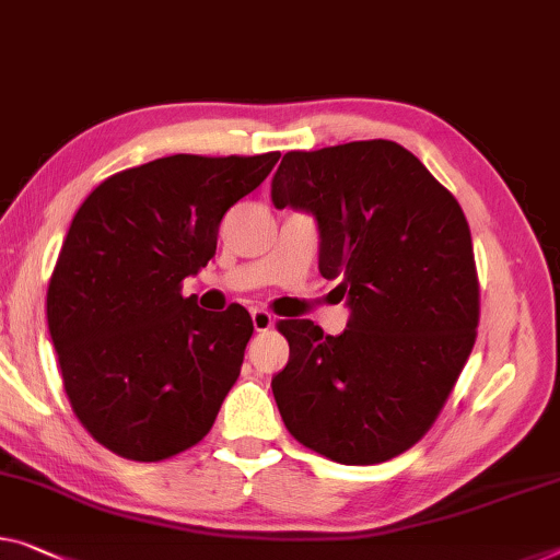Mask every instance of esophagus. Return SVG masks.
Here are the masks:
<instances>
[{"mask_svg": "<svg viewBox=\"0 0 560 560\" xmlns=\"http://www.w3.org/2000/svg\"><path fill=\"white\" fill-rule=\"evenodd\" d=\"M250 315H253V328H255L257 332H265V330L272 328L275 317H272V313H268V310H265V307H255Z\"/></svg>", "mask_w": 560, "mask_h": 560, "instance_id": "34e87169", "label": "esophagus"}]
</instances>
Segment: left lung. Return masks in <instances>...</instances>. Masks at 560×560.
<instances>
[{
	"instance_id": "8db88e82",
	"label": "left lung",
	"mask_w": 560,
	"mask_h": 560,
	"mask_svg": "<svg viewBox=\"0 0 560 560\" xmlns=\"http://www.w3.org/2000/svg\"><path fill=\"white\" fill-rule=\"evenodd\" d=\"M275 208L313 212L320 275L340 280L346 332L280 320L288 365L272 395L290 435L342 466L412 448L476 342L478 272L466 214L416 154L390 140L288 152Z\"/></svg>"
}]
</instances>
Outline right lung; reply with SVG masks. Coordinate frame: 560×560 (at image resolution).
I'll use <instances>...</instances> for the list:
<instances>
[{"label": "right lung", "instance_id": "obj_1", "mask_svg": "<svg viewBox=\"0 0 560 560\" xmlns=\"http://www.w3.org/2000/svg\"><path fill=\"white\" fill-rule=\"evenodd\" d=\"M280 154H172L107 177L77 210L47 290L65 393L94 441L158 463L210 433L235 385L253 317L183 298L218 250L232 205Z\"/></svg>", "mask_w": 560, "mask_h": 560}]
</instances>
